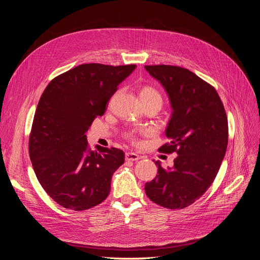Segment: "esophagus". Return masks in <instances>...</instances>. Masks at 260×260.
<instances>
[{"instance_id": "34e87169", "label": "esophagus", "mask_w": 260, "mask_h": 260, "mask_svg": "<svg viewBox=\"0 0 260 260\" xmlns=\"http://www.w3.org/2000/svg\"><path fill=\"white\" fill-rule=\"evenodd\" d=\"M141 157L136 153H125V160L127 161H137Z\"/></svg>"}]
</instances>
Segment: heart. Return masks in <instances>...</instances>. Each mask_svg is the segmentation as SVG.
<instances>
[{
  "label": "heart",
  "mask_w": 260,
  "mask_h": 260,
  "mask_svg": "<svg viewBox=\"0 0 260 260\" xmlns=\"http://www.w3.org/2000/svg\"><path fill=\"white\" fill-rule=\"evenodd\" d=\"M140 98L142 102L155 101L157 103H159L160 106L162 104V98L160 95V93L155 88H153V86H149V85L144 86V88L140 92Z\"/></svg>",
  "instance_id": "1"
}]
</instances>
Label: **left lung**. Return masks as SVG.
<instances>
[{
    "mask_svg": "<svg viewBox=\"0 0 260 260\" xmlns=\"http://www.w3.org/2000/svg\"><path fill=\"white\" fill-rule=\"evenodd\" d=\"M166 90L172 108L166 129L169 142L159 152L176 153L167 170L145 183L148 199L169 209H182L198 201L214 182L228 146V118L214 86L188 69L145 66Z\"/></svg>",
    "mask_w": 260,
    "mask_h": 260,
    "instance_id": "left-lung-1",
    "label": "left lung"
}]
</instances>
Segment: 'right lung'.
<instances>
[{"instance_id":"obj_1","label":"right lung","mask_w":260,"mask_h":260,"mask_svg":"<svg viewBox=\"0 0 260 260\" xmlns=\"http://www.w3.org/2000/svg\"><path fill=\"white\" fill-rule=\"evenodd\" d=\"M136 65L83 64L57 76L39 101L29 155L39 182L60 206L85 210L111 192L114 172L124 161L119 148L92 151L85 133L103 116L109 99Z\"/></svg>"}]
</instances>
